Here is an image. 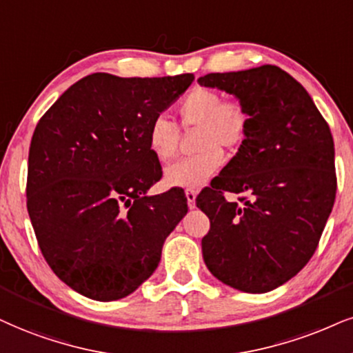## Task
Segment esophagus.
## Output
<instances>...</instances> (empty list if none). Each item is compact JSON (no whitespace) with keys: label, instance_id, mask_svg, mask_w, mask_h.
<instances>
[{"label":"esophagus","instance_id":"1","mask_svg":"<svg viewBox=\"0 0 353 353\" xmlns=\"http://www.w3.org/2000/svg\"><path fill=\"white\" fill-rule=\"evenodd\" d=\"M196 191L194 190H186V201H188L190 210H194L196 208Z\"/></svg>","mask_w":353,"mask_h":353}]
</instances>
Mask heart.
<instances>
[{"label":"heart","instance_id":"heart-1","mask_svg":"<svg viewBox=\"0 0 353 353\" xmlns=\"http://www.w3.org/2000/svg\"><path fill=\"white\" fill-rule=\"evenodd\" d=\"M178 121L185 130H194V149L190 159L173 163L165 172V183L173 188L194 190L206 183L223 167V149L236 150L245 142L250 114L239 99H225L210 88H193L178 104ZM149 149L159 162L168 163L178 154L180 130L176 124L159 116L147 134Z\"/></svg>","mask_w":353,"mask_h":353}]
</instances>
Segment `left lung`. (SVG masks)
I'll list each match as a JSON object with an SVG mask.
<instances>
[{
    "label": "left lung",
    "mask_w": 353,
    "mask_h": 353,
    "mask_svg": "<svg viewBox=\"0 0 353 353\" xmlns=\"http://www.w3.org/2000/svg\"><path fill=\"white\" fill-rule=\"evenodd\" d=\"M198 83L234 94L250 114L245 142L196 198L211 221L204 263L230 288L267 293L317 249L337 190L332 134L310 93L275 65L208 73ZM224 190L251 198L239 207Z\"/></svg>",
    "instance_id": "left-lung-1"
}]
</instances>
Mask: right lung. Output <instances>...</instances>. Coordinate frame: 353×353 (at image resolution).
Instances as JSON below:
<instances>
[{
    "instance_id": "right-lung-1",
    "label": "right lung",
    "mask_w": 353,
    "mask_h": 353,
    "mask_svg": "<svg viewBox=\"0 0 353 353\" xmlns=\"http://www.w3.org/2000/svg\"><path fill=\"white\" fill-rule=\"evenodd\" d=\"M193 80L191 73H93L39 121L29 149L28 211L43 259L77 293L116 301L159 267L165 239L188 204L180 190L147 194L162 178L147 134Z\"/></svg>"
}]
</instances>
